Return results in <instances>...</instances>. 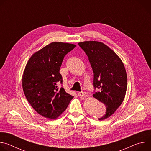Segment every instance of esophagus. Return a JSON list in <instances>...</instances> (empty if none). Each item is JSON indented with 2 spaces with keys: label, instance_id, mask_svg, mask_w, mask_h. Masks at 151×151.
<instances>
[{
  "label": "esophagus",
  "instance_id": "obj_1",
  "mask_svg": "<svg viewBox=\"0 0 151 151\" xmlns=\"http://www.w3.org/2000/svg\"><path fill=\"white\" fill-rule=\"evenodd\" d=\"M78 95L79 96H80V97H85L86 96H87V93H86L85 92H83V91H82V92H79L78 93Z\"/></svg>",
  "mask_w": 151,
  "mask_h": 151
}]
</instances>
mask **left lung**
Listing matches in <instances>:
<instances>
[{
	"mask_svg": "<svg viewBox=\"0 0 151 151\" xmlns=\"http://www.w3.org/2000/svg\"><path fill=\"white\" fill-rule=\"evenodd\" d=\"M85 51L94 73L93 85L99 89L93 97L106 107V114L99 120L107 119L122 104L127 87V76L124 64L108 46L98 41L79 42Z\"/></svg>",
	"mask_w": 151,
	"mask_h": 151,
	"instance_id": "8db88e82",
	"label": "left lung"
}]
</instances>
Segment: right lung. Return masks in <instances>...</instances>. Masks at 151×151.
<instances>
[{
    "mask_svg": "<svg viewBox=\"0 0 151 151\" xmlns=\"http://www.w3.org/2000/svg\"><path fill=\"white\" fill-rule=\"evenodd\" d=\"M75 47L69 43L51 42L27 63L22 77L24 93L35 111L47 119H57L73 97L59 85L63 82L60 69L64 57Z\"/></svg>",
    "mask_w": 151,
    "mask_h": 151,
    "instance_id": "right-lung-1",
    "label": "right lung"
}]
</instances>
